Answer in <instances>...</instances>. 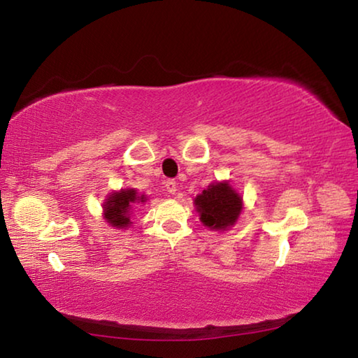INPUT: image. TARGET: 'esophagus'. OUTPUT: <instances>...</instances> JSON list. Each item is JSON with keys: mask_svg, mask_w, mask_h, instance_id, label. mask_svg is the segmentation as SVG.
<instances>
[{"mask_svg": "<svg viewBox=\"0 0 358 358\" xmlns=\"http://www.w3.org/2000/svg\"><path fill=\"white\" fill-rule=\"evenodd\" d=\"M166 191L169 194L177 192V181H175V180H167L166 181Z\"/></svg>", "mask_w": 358, "mask_h": 358, "instance_id": "obj_1", "label": "esophagus"}]
</instances>
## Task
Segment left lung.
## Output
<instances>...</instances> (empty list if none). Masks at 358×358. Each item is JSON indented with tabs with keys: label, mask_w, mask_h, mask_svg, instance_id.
Listing matches in <instances>:
<instances>
[{
	"label": "left lung",
	"mask_w": 358,
	"mask_h": 358,
	"mask_svg": "<svg viewBox=\"0 0 358 358\" xmlns=\"http://www.w3.org/2000/svg\"><path fill=\"white\" fill-rule=\"evenodd\" d=\"M194 207L205 227L224 232L238 221L243 211V196L227 180L213 181L194 199Z\"/></svg>",
	"instance_id": "left-lung-1"
}]
</instances>
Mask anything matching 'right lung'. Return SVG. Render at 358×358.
Returning a JSON list of instances; mask_svg holds the SVG:
<instances>
[{
  "label": "right lung",
  "mask_w": 358,
  "mask_h": 358,
  "mask_svg": "<svg viewBox=\"0 0 358 358\" xmlns=\"http://www.w3.org/2000/svg\"><path fill=\"white\" fill-rule=\"evenodd\" d=\"M145 202H147V196L138 194L136 187L112 191L107 194L106 201L102 203V217L108 226L115 229H128L132 224L131 216L134 207Z\"/></svg>",
  "instance_id": "add662e5"
}]
</instances>
